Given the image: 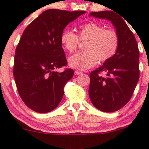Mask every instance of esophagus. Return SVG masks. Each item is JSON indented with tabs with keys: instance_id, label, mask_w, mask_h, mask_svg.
Returning <instances> with one entry per match:
<instances>
[{
	"instance_id": "1",
	"label": "esophagus",
	"mask_w": 149,
	"mask_h": 149,
	"mask_svg": "<svg viewBox=\"0 0 149 149\" xmlns=\"http://www.w3.org/2000/svg\"><path fill=\"white\" fill-rule=\"evenodd\" d=\"M82 73V71H78V70H76V71H74L75 75H77V76H78V75H80V74H81V73Z\"/></svg>"
}]
</instances>
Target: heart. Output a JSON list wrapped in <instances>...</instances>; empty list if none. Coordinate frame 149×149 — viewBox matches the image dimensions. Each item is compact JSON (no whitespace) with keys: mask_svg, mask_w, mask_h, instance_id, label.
<instances>
[{"mask_svg":"<svg viewBox=\"0 0 149 149\" xmlns=\"http://www.w3.org/2000/svg\"><path fill=\"white\" fill-rule=\"evenodd\" d=\"M80 42L84 45L85 52L76 54L69 59L73 68L85 70L93 67L97 63H105L114 57L120 45L119 35L111 28L105 29L102 24L89 22L81 25L78 34L70 30H64L61 35L63 47L69 54H73Z\"/></svg>","mask_w":149,"mask_h":149,"instance_id":"b5f03b06","label":"heart"}]
</instances>
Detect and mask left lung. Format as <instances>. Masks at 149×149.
I'll use <instances>...</instances> for the list:
<instances>
[{
  "label": "left lung",
  "mask_w": 149,
  "mask_h": 149,
  "mask_svg": "<svg viewBox=\"0 0 149 149\" xmlns=\"http://www.w3.org/2000/svg\"><path fill=\"white\" fill-rule=\"evenodd\" d=\"M113 11L90 13L111 21L120 38L114 57L90 73L88 95L93 106L103 112L116 111L127 104L140 77V52L134 34L120 15ZM102 72L107 76L102 77Z\"/></svg>",
  "instance_id": "obj_1"
}]
</instances>
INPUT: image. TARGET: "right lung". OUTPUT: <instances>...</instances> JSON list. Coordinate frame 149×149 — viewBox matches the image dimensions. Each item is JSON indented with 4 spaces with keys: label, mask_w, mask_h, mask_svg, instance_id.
<instances>
[{
    "label": "right lung",
    "mask_w": 149,
    "mask_h": 149,
    "mask_svg": "<svg viewBox=\"0 0 149 149\" xmlns=\"http://www.w3.org/2000/svg\"><path fill=\"white\" fill-rule=\"evenodd\" d=\"M86 12L51 9L26 27L15 52L13 73L20 97L31 110L44 113L58 107L65 84L73 76L67 65L61 35L66 26Z\"/></svg>",
    "instance_id": "obj_1"
}]
</instances>
